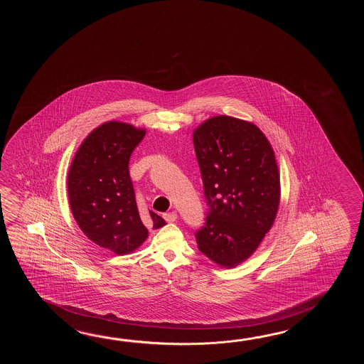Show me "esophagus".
Listing matches in <instances>:
<instances>
[{"instance_id":"esophagus-1","label":"esophagus","mask_w":364,"mask_h":364,"mask_svg":"<svg viewBox=\"0 0 364 364\" xmlns=\"http://www.w3.org/2000/svg\"><path fill=\"white\" fill-rule=\"evenodd\" d=\"M164 218L166 223H174L177 220V213L176 212H169V213H165Z\"/></svg>"}]
</instances>
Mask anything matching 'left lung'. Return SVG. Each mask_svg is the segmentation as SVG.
I'll return each mask as SVG.
<instances>
[{"mask_svg": "<svg viewBox=\"0 0 364 364\" xmlns=\"http://www.w3.org/2000/svg\"><path fill=\"white\" fill-rule=\"evenodd\" d=\"M193 148L208 205L196 243L212 262L232 268L255 251L277 215L274 152L255 124L228 116L201 124Z\"/></svg>", "mask_w": 364, "mask_h": 364, "instance_id": "obj_1", "label": "left lung"}]
</instances>
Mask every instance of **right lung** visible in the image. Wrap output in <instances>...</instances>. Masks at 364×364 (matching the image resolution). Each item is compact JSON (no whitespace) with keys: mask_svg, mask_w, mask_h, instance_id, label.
I'll list each match as a JSON object with an SVG mask.
<instances>
[{"mask_svg":"<svg viewBox=\"0 0 364 364\" xmlns=\"http://www.w3.org/2000/svg\"><path fill=\"white\" fill-rule=\"evenodd\" d=\"M144 130L122 122H107L80 144L68 177L70 207L79 228L101 247L129 254L146 240L135 200L129 161L144 138ZM154 228L164 218L149 212Z\"/></svg>","mask_w":364,"mask_h":364,"instance_id":"add662e5","label":"right lung"}]
</instances>
